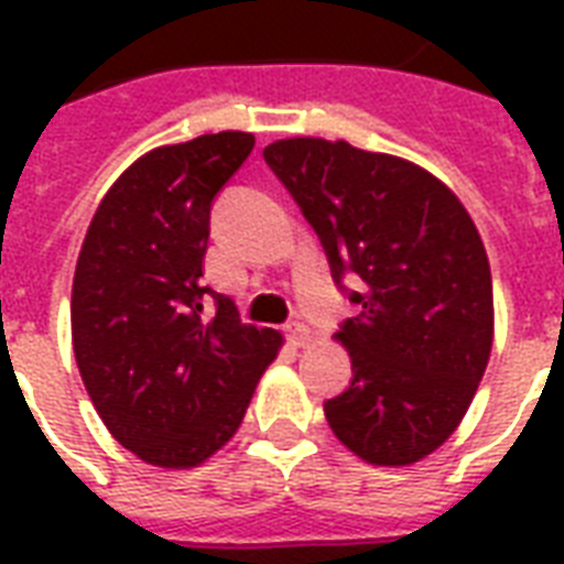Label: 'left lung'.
Segmentation results:
<instances>
[{"mask_svg":"<svg viewBox=\"0 0 564 564\" xmlns=\"http://www.w3.org/2000/svg\"><path fill=\"white\" fill-rule=\"evenodd\" d=\"M254 149L246 131L161 145L93 216L73 278V351L105 427L137 459L187 471L228 445L283 334L204 286L210 204Z\"/></svg>","mask_w":564,"mask_h":564,"instance_id":"obj_1","label":"left lung"}]
</instances>
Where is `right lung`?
Wrapping results in <instances>:
<instances>
[{
	"label": "right lung",
	"instance_id": "add662e5",
	"mask_svg": "<svg viewBox=\"0 0 564 564\" xmlns=\"http://www.w3.org/2000/svg\"><path fill=\"white\" fill-rule=\"evenodd\" d=\"M325 246L357 278L339 330L351 386L325 403L334 436L369 465L421 463L451 438L489 366L491 269L471 216L415 163L345 140L263 149Z\"/></svg>",
	"mask_w": 564,
	"mask_h": 564
}]
</instances>
